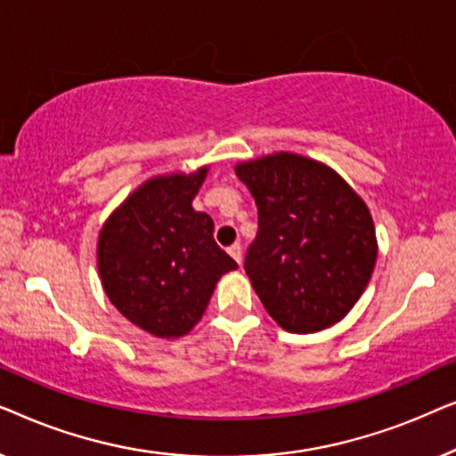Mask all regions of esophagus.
Returning a JSON list of instances; mask_svg holds the SVG:
<instances>
[{
    "label": "esophagus",
    "mask_w": 456,
    "mask_h": 456,
    "mask_svg": "<svg viewBox=\"0 0 456 456\" xmlns=\"http://www.w3.org/2000/svg\"><path fill=\"white\" fill-rule=\"evenodd\" d=\"M228 253H230V257H232L236 264H240V259H242V247H240V242H234V245H230L228 247Z\"/></svg>",
    "instance_id": "obj_1"
}]
</instances>
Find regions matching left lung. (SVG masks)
I'll list each match as a JSON object with an SVG mask.
<instances>
[{
    "instance_id": "obj_1",
    "label": "left lung",
    "mask_w": 456,
    "mask_h": 456,
    "mask_svg": "<svg viewBox=\"0 0 456 456\" xmlns=\"http://www.w3.org/2000/svg\"><path fill=\"white\" fill-rule=\"evenodd\" d=\"M257 205L245 272L267 314L295 334L320 332L354 307L378 257L370 209L332 167L297 153L242 161Z\"/></svg>"
}]
</instances>
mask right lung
<instances>
[{"instance_id":"1","label":"right lung","mask_w":456,"mask_h":456,"mask_svg":"<svg viewBox=\"0 0 456 456\" xmlns=\"http://www.w3.org/2000/svg\"><path fill=\"white\" fill-rule=\"evenodd\" d=\"M208 167L141 184L103 224L97 267L111 305L145 332L180 338L195 328L236 261L214 240V220L192 209Z\"/></svg>"}]
</instances>
